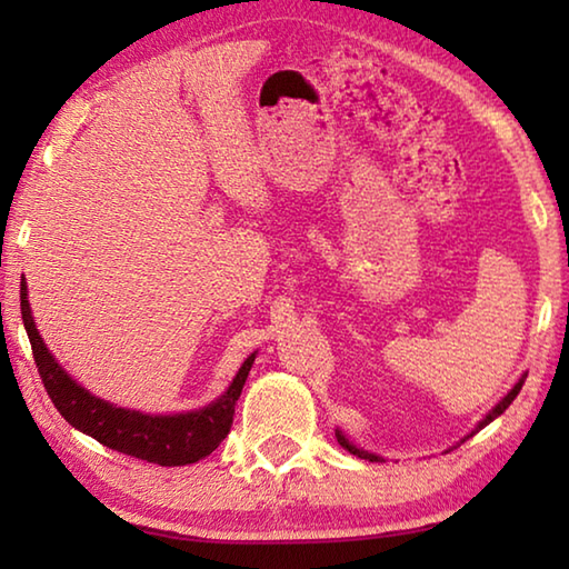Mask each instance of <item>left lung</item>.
<instances>
[{
    "label": "left lung",
    "instance_id": "1",
    "mask_svg": "<svg viewBox=\"0 0 569 569\" xmlns=\"http://www.w3.org/2000/svg\"><path fill=\"white\" fill-rule=\"evenodd\" d=\"M525 379H527V377H522V379H519V381L515 383V389H512V391H507V397H505L502 401H499V403H497V407H495L492 411H489V413H487V417H485V419H481V421L477 423V427H475V431H471V435H477V431H479V429H485L489 421H495V419L499 417V413H505V409L509 407V403H512V401L517 399V393H519V389H522V383H525ZM471 435H467V437H465V439H461V441H467V439H469ZM336 439H339V445H341L343 449H349V451H351V455H356V457H361V459H369V461H383L381 457H377V455H371V451H363V449H359V447H353V445H351V441H349V439H346V437L341 435V431H336Z\"/></svg>",
    "mask_w": 569,
    "mask_h": 569
}]
</instances>
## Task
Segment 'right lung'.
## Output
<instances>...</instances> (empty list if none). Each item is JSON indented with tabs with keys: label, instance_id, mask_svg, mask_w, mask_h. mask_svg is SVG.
Listing matches in <instances>:
<instances>
[{
	"label": "right lung",
	"instance_id": "right-lung-1",
	"mask_svg": "<svg viewBox=\"0 0 569 569\" xmlns=\"http://www.w3.org/2000/svg\"><path fill=\"white\" fill-rule=\"evenodd\" d=\"M19 301H22L19 303L22 306V321L27 336H30L34 363L44 389L67 423L80 429L82 435L98 439L100 445L122 451V455L146 459L160 467L196 465L198 459L208 457L228 437L236 413V401L240 391H243L256 353L248 356L246 363L236 373L233 383H230L228 391L218 401L198 411L176 413V417H150V413L114 407V403L92 397L88 389L72 381V377H67L62 366L47 351L40 331H37L30 301H27L24 276L22 283H19Z\"/></svg>",
	"mask_w": 569,
	"mask_h": 569
}]
</instances>
